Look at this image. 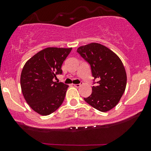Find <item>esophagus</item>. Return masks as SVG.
I'll return each instance as SVG.
<instances>
[{
    "instance_id": "obj_1",
    "label": "esophagus",
    "mask_w": 151,
    "mask_h": 151,
    "mask_svg": "<svg viewBox=\"0 0 151 151\" xmlns=\"http://www.w3.org/2000/svg\"><path fill=\"white\" fill-rule=\"evenodd\" d=\"M81 84L82 83H79V84H74V85L76 87V88H79V87L81 86Z\"/></svg>"
}]
</instances>
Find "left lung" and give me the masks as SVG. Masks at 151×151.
Here are the masks:
<instances>
[{
    "mask_svg": "<svg viewBox=\"0 0 151 151\" xmlns=\"http://www.w3.org/2000/svg\"><path fill=\"white\" fill-rule=\"evenodd\" d=\"M77 52L91 66L96 83L91 95L84 100L101 112L110 110L118 104L126 89L127 77L122 61L112 50L98 43L80 47Z\"/></svg>",
    "mask_w": 151,
    "mask_h": 151,
    "instance_id": "8db88e82",
    "label": "left lung"
}]
</instances>
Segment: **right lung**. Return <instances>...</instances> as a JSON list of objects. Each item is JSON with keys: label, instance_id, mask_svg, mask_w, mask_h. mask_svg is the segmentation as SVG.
Returning <instances> with one entry per match:
<instances>
[{"label": "right lung", "instance_id": "obj_1", "mask_svg": "<svg viewBox=\"0 0 151 151\" xmlns=\"http://www.w3.org/2000/svg\"><path fill=\"white\" fill-rule=\"evenodd\" d=\"M72 48L48 47L30 58L22 68L20 85L29 106L37 113L48 115L63 102L68 85L54 82L62 74L61 66Z\"/></svg>", "mask_w": 151, "mask_h": 151}]
</instances>
